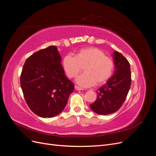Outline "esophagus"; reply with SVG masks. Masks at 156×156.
Returning a JSON list of instances; mask_svg holds the SVG:
<instances>
[{
  "label": "esophagus",
  "instance_id": "1",
  "mask_svg": "<svg viewBox=\"0 0 156 156\" xmlns=\"http://www.w3.org/2000/svg\"><path fill=\"white\" fill-rule=\"evenodd\" d=\"M75 90H83V88H81V87H78V86H76V85H75Z\"/></svg>",
  "mask_w": 156,
  "mask_h": 156
}]
</instances>
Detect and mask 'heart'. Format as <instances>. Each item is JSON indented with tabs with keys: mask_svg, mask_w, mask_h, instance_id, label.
I'll list each match as a JSON object with an SVG mask.
<instances>
[{
	"mask_svg": "<svg viewBox=\"0 0 156 156\" xmlns=\"http://www.w3.org/2000/svg\"><path fill=\"white\" fill-rule=\"evenodd\" d=\"M66 73L69 78H74L84 67V73L80 75L76 83L82 87H91L96 83H105L112 75L115 62L104 52L97 48L81 49L75 56L68 55L62 60Z\"/></svg>",
	"mask_w": 156,
	"mask_h": 156,
	"instance_id": "obj_1",
	"label": "heart"
}]
</instances>
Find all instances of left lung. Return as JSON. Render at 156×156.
<instances>
[{
    "label": "left lung",
    "instance_id": "left-lung-1",
    "mask_svg": "<svg viewBox=\"0 0 156 156\" xmlns=\"http://www.w3.org/2000/svg\"><path fill=\"white\" fill-rule=\"evenodd\" d=\"M115 72L107 83L96 91V100L90 105L98 115H107L117 111L123 104L131 87L130 64L118 51L112 54Z\"/></svg>",
    "mask_w": 156,
    "mask_h": 156
}]
</instances>
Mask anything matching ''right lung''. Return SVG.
Listing matches in <instances>:
<instances>
[{
  "instance_id": "right-lung-1",
  "label": "right lung",
  "mask_w": 156,
  "mask_h": 156,
  "mask_svg": "<svg viewBox=\"0 0 156 156\" xmlns=\"http://www.w3.org/2000/svg\"><path fill=\"white\" fill-rule=\"evenodd\" d=\"M61 61L57 48L51 45L36 52L23 66L20 77L23 95L30 110L40 117L60 114L74 90Z\"/></svg>"
}]
</instances>
